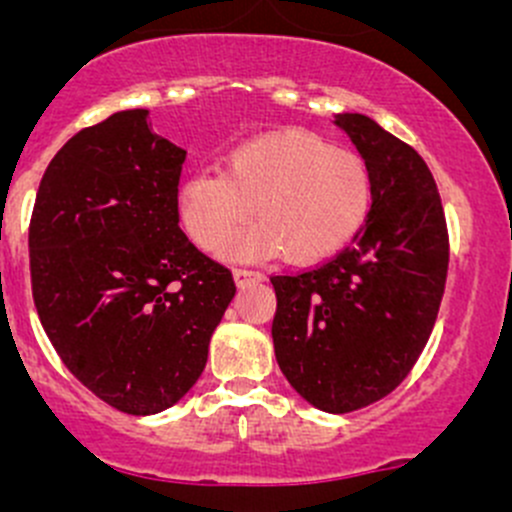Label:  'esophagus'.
Here are the masks:
<instances>
[{
    "mask_svg": "<svg viewBox=\"0 0 512 512\" xmlns=\"http://www.w3.org/2000/svg\"><path fill=\"white\" fill-rule=\"evenodd\" d=\"M232 277H235L237 285H247V282H260L265 280V275L257 270H250V267H235V272H232Z\"/></svg>",
    "mask_w": 512,
    "mask_h": 512,
    "instance_id": "obj_1",
    "label": "esophagus"
}]
</instances>
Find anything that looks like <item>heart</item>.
<instances>
[{"label":"heart","instance_id":"b5f03b06","mask_svg":"<svg viewBox=\"0 0 512 512\" xmlns=\"http://www.w3.org/2000/svg\"><path fill=\"white\" fill-rule=\"evenodd\" d=\"M371 200V173L356 153L317 133L282 131L237 146L225 170L188 175L178 215L200 247L215 250L255 213L257 225L235 237L227 255L280 252L292 265H312L354 240Z\"/></svg>","mask_w":512,"mask_h":512}]
</instances>
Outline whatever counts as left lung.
I'll list each match as a JSON object with an SVG mask.
<instances>
[{"label":"left lung","instance_id":"8db88e82","mask_svg":"<svg viewBox=\"0 0 512 512\" xmlns=\"http://www.w3.org/2000/svg\"><path fill=\"white\" fill-rule=\"evenodd\" d=\"M374 183L369 218L332 260L272 275V342L299 396L349 414L389 396L426 347L448 275L436 180L409 143L361 113H339Z\"/></svg>","mask_w":512,"mask_h":512}]
</instances>
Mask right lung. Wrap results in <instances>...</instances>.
Masks as SVG:
<instances>
[{"label":"right lung","instance_id":"1","mask_svg":"<svg viewBox=\"0 0 512 512\" xmlns=\"http://www.w3.org/2000/svg\"><path fill=\"white\" fill-rule=\"evenodd\" d=\"M183 163L146 108L118 111L51 158L29 223L46 337L86 389L131 416L188 394L235 297L232 272L178 225Z\"/></svg>","mask_w":512,"mask_h":512}]
</instances>
